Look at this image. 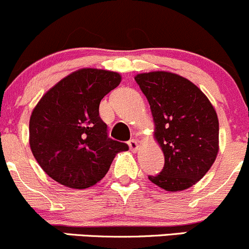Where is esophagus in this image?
Masks as SVG:
<instances>
[{
  "label": "esophagus",
  "mask_w": 249,
  "mask_h": 249,
  "mask_svg": "<svg viewBox=\"0 0 249 249\" xmlns=\"http://www.w3.org/2000/svg\"><path fill=\"white\" fill-rule=\"evenodd\" d=\"M129 147H130V150H132V152H136L137 149H139V142H137L136 140H130L129 141Z\"/></svg>",
  "instance_id": "1"
}]
</instances>
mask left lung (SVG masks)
I'll return each instance as SVG.
<instances>
[{
    "mask_svg": "<svg viewBox=\"0 0 249 249\" xmlns=\"http://www.w3.org/2000/svg\"><path fill=\"white\" fill-rule=\"evenodd\" d=\"M135 80L149 102L154 136L165 157L161 172L148 178L167 192L193 187L219 150V123L212 104L194 83L171 72L140 73Z\"/></svg>",
    "mask_w": 249,
    "mask_h": 249,
    "instance_id": "8db88e82",
    "label": "left lung"
}]
</instances>
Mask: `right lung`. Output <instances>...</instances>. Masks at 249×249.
I'll use <instances>...</instances> for the list:
<instances>
[{
  "label": "right lung",
  "mask_w": 249,
  "mask_h": 249,
  "mask_svg": "<svg viewBox=\"0 0 249 249\" xmlns=\"http://www.w3.org/2000/svg\"><path fill=\"white\" fill-rule=\"evenodd\" d=\"M119 73L82 69L43 95L30 118V147L43 171L65 187H92L108 172L126 143L109 139L100 118L101 100L119 85Z\"/></svg>",
  "instance_id": "right-lung-1"
}]
</instances>
